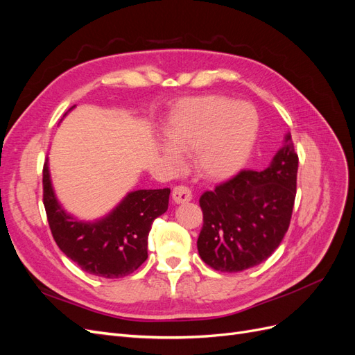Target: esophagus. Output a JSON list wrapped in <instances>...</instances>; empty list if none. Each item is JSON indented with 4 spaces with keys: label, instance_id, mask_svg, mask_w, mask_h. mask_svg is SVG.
I'll return each instance as SVG.
<instances>
[{
    "label": "esophagus",
    "instance_id": "34e87169",
    "mask_svg": "<svg viewBox=\"0 0 355 355\" xmlns=\"http://www.w3.org/2000/svg\"><path fill=\"white\" fill-rule=\"evenodd\" d=\"M171 198H173V201H175L176 204L188 202V201H191V198H192L191 189H189L188 187H184V185L175 187L173 191H171Z\"/></svg>",
    "mask_w": 355,
    "mask_h": 355
}]
</instances>
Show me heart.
I'll return each mask as SVG.
<instances>
[{"label":"heart","instance_id":"obj_1","mask_svg":"<svg viewBox=\"0 0 355 355\" xmlns=\"http://www.w3.org/2000/svg\"><path fill=\"white\" fill-rule=\"evenodd\" d=\"M259 132V115L250 103L225 96H204L178 105L166 125L163 153L176 159L191 154L201 178L227 179L249 159Z\"/></svg>","mask_w":355,"mask_h":355}]
</instances>
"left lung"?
I'll use <instances>...</instances> for the list:
<instances>
[{"label": "left lung", "instance_id": "obj_1", "mask_svg": "<svg viewBox=\"0 0 355 355\" xmlns=\"http://www.w3.org/2000/svg\"><path fill=\"white\" fill-rule=\"evenodd\" d=\"M299 158L290 133L270 167L241 170L200 197L201 259L220 272L262 263L280 245L292 219Z\"/></svg>", "mask_w": 355, "mask_h": 355}]
</instances>
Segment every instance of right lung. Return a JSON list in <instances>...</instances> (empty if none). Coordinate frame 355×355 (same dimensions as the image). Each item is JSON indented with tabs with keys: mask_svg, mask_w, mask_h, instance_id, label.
Masks as SVG:
<instances>
[{
	"mask_svg": "<svg viewBox=\"0 0 355 355\" xmlns=\"http://www.w3.org/2000/svg\"><path fill=\"white\" fill-rule=\"evenodd\" d=\"M168 196V188L128 192L108 216L83 222L63 210L58 201L49 161L42 168V202L53 239L83 271L103 278L125 277L146 261L151 225L166 213Z\"/></svg>",
	"mask_w": 355,
	"mask_h": 355,
	"instance_id": "add662e5",
	"label": "right lung"
}]
</instances>
